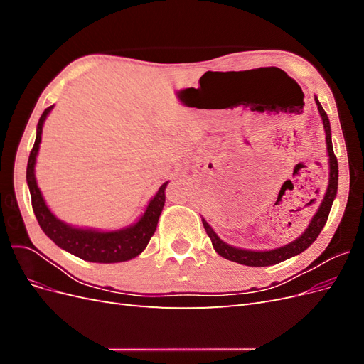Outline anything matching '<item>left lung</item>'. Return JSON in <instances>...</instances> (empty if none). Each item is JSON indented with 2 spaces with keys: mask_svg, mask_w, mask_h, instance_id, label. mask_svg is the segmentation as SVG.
<instances>
[{
  "mask_svg": "<svg viewBox=\"0 0 364 364\" xmlns=\"http://www.w3.org/2000/svg\"><path fill=\"white\" fill-rule=\"evenodd\" d=\"M314 102L317 105L318 114L322 117L323 121V129H325V135H326V151H328V167H329V179H328V188L325 191V196L322 199L321 206H318L317 213L313 215L310 225L304 230L302 235L293 240L291 243L277 247V249H270V250H249V249H240L235 246H230L220 238L214 229L209 226V223L202 217V223L205 226V230L208 237L211 238L213 247L218 253L220 257H223L229 261H234L238 264H243V266H250V267H264V266H273V264H278L281 261L289 259L291 257L299 255L305 249L310 247L316 238L321 234V230L323 229L329 211H331L333 202L337 196V185H338V164L337 158L334 155L333 150V141H331V126H329V118L326 112L323 111L322 105L318 103L317 97H314Z\"/></svg>",
  "mask_w": 364,
  "mask_h": 364,
  "instance_id": "1",
  "label": "left lung"
}]
</instances>
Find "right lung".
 Returning a JSON list of instances; mask_svg holds the SVG:
<instances>
[{
	"mask_svg": "<svg viewBox=\"0 0 364 364\" xmlns=\"http://www.w3.org/2000/svg\"><path fill=\"white\" fill-rule=\"evenodd\" d=\"M53 107L54 105L47 107L39 118L36 141L30 151L27 164V185L31 196V206L41 229L60 249L90 262L111 264L129 261L138 257L147 247L150 238L155 234L158 220L165 203V188H167L168 182L159 186L158 193L151 197L144 214L138 218V222L127 228L117 230H98L92 228H77L62 222L60 218L50 211V208L43 200L35 176L36 156L42 139V127Z\"/></svg>",
	"mask_w": 364,
	"mask_h": 364,
	"instance_id": "right-lung-1",
	"label": "right lung"
}]
</instances>
